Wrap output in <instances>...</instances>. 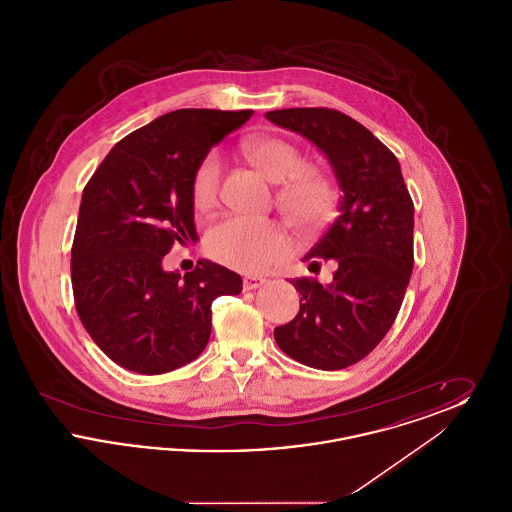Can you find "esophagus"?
I'll use <instances>...</instances> for the list:
<instances>
[{
    "label": "esophagus",
    "mask_w": 512,
    "mask_h": 512,
    "mask_svg": "<svg viewBox=\"0 0 512 512\" xmlns=\"http://www.w3.org/2000/svg\"><path fill=\"white\" fill-rule=\"evenodd\" d=\"M267 280L263 276H245L244 290H257L259 286H263Z\"/></svg>",
    "instance_id": "obj_1"
}]
</instances>
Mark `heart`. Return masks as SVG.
I'll return each instance as SVG.
<instances>
[{"instance_id": "1", "label": "heart", "mask_w": 512, "mask_h": 512, "mask_svg": "<svg viewBox=\"0 0 512 512\" xmlns=\"http://www.w3.org/2000/svg\"><path fill=\"white\" fill-rule=\"evenodd\" d=\"M245 155L265 178L284 184L278 201L284 213L301 226H317L334 203V186L324 172L305 169V155L292 142L276 136H255L244 144ZM222 163L209 153L195 169L190 184L195 211H209L219 197ZM205 251L224 267L263 272L290 251L282 224L255 217L220 219L205 234Z\"/></svg>"}]
</instances>
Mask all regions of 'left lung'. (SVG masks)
I'll list each match as a JSON object with an SVG mask.
<instances>
[{"mask_svg":"<svg viewBox=\"0 0 512 512\" xmlns=\"http://www.w3.org/2000/svg\"><path fill=\"white\" fill-rule=\"evenodd\" d=\"M268 121L301 134L326 155L340 184L338 219L303 257L334 259V280H292L299 313L274 328L297 363L340 370L384 340L413 272L414 205L397 157L361 122L326 107L268 111Z\"/></svg>","mask_w":512,"mask_h":512,"instance_id":"left-lung-1","label":"left lung"}]
</instances>
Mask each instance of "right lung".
<instances>
[{"instance_id": "add662e5", "label": "right lung", "mask_w": 512, "mask_h": 512, "mask_svg": "<svg viewBox=\"0 0 512 512\" xmlns=\"http://www.w3.org/2000/svg\"><path fill=\"white\" fill-rule=\"evenodd\" d=\"M253 111L178 109L107 153L82 192L74 234V305L90 338L117 365L163 374L201 355L211 305L242 292V276L197 261L167 272L172 245L197 242L190 184L211 147Z\"/></svg>"}]
</instances>
